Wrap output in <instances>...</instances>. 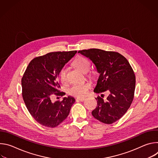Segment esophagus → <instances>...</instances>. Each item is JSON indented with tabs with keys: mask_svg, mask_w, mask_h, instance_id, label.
<instances>
[{
	"mask_svg": "<svg viewBox=\"0 0 158 158\" xmlns=\"http://www.w3.org/2000/svg\"><path fill=\"white\" fill-rule=\"evenodd\" d=\"M85 100V98H78L76 99V101H84Z\"/></svg>",
	"mask_w": 158,
	"mask_h": 158,
	"instance_id": "1",
	"label": "esophagus"
}]
</instances>
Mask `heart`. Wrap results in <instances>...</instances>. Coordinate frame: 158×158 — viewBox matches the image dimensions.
Wrapping results in <instances>:
<instances>
[{"label":"heart","mask_w":158,"mask_h":158,"mask_svg":"<svg viewBox=\"0 0 158 158\" xmlns=\"http://www.w3.org/2000/svg\"><path fill=\"white\" fill-rule=\"evenodd\" d=\"M73 64L78 70L83 73H87L90 69V62L85 57H79L77 58L74 61ZM67 70L66 67H62L59 73V78L61 82L63 84L65 83L67 81ZM90 86L91 85L87 82L74 84L69 89V93L74 96L82 97L85 95Z\"/></svg>","instance_id":"heart-1"}]
</instances>
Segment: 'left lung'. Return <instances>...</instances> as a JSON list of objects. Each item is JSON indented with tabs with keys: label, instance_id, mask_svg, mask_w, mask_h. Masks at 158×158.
Instances as JSON below:
<instances>
[{
	"label": "left lung",
	"instance_id": "obj_1",
	"mask_svg": "<svg viewBox=\"0 0 158 158\" xmlns=\"http://www.w3.org/2000/svg\"><path fill=\"white\" fill-rule=\"evenodd\" d=\"M78 53L91 60L99 74L94 92L109 93L106 100L96 98L98 104L92 115L105 124L115 123L124 115L134 98L136 77L131 66L116 52L90 49Z\"/></svg>",
	"mask_w": 158,
	"mask_h": 158
}]
</instances>
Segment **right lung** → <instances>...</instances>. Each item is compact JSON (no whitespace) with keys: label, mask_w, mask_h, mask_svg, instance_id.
Here are the masks:
<instances>
[{"label":"right lung","mask_w":158,"mask_h":158,"mask_svg":"<svg viewBox=\"0 0 158 158\" xmlns=\"http://www.w3.org/2000/svg\"><path fill=\"white\" fill-rule=\"evenodd\" d=\"M77 53L50 52L32 59L22 78V97L34 119L42 126L55 127L68 116L75 99L69 96L61 101L52 102L54 95L65 94L59 92V75L64 65Z\"/></svg>","instance_id":"obj_1"}]
</instances>
